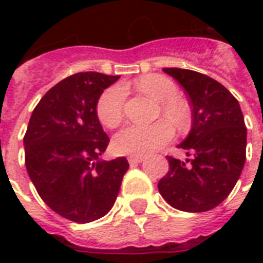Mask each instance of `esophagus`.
<instances>
[{
  "label": "esophagus",
  "instance_id": "1",
  "mask_svg": "<svg viewBox=\"0 0 263 263\" xmlns=\"http://www.w3.org/2000/svg\"><path fill=\"white\" fill-rule=\"evenodd\" d=\"M143 156H129L128 158V162H129V165H138V163H141L143 162Z\"/></svg>",
  "mask_w": 263,
  "mask_h": 263
}]
</instances>
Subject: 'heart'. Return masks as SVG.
<instances>
[{
    "label": "heart",
    "mask_w": 263,
    "mask_h": 263,
    "mask_svg": "<svg viewBox=\"0 0 263 263\" xmlns=\"http://www.w3.org/2000/svg\"><path fill=\"white\" fill-rule=\"evenodd\" d=\"M137 87L160 104V112L177 128L186 129L192 124V112L187 103L177 97L176 84L162 74H146L137 80ZM126 90L115 84L104 90L97 101V117L107 128H117L124 118ZM173 138V126L166 120L151 125H128L114 137L112 145L118 154L145 156L156 152Z\"/></svg>",
    "instance_id": "b5f03b06"
}]
</instances>
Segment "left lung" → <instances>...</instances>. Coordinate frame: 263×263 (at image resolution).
Wrapping results in <instances>:
<instances>
[{"instance_id":"1","label":"left lung","mask_w":263,"mask_h":263,"mask_svg":"<svg viewBox=\"0 0 263 263\" xmlns=\"http://www.w3.org/2000/svg\"><path fill=\"white\" fill-rule=\"evenodd\" d=\"M187 92L192 129L177 146L187 159L167 156L169 171L158 183L172 207L203 213L224 201L238 182L247 156V128L237 98L221 83L198 71L166 67Z\"/></svg>"}]
</instances>
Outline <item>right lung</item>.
Here are the masks:
<instances>
[{"mask_svg": "<svg viewBox=\"0 0 263 263\" xmlns=\"http://www.w3.org/2000/svg\"><path fill=\"white\" fill-rule=\"evenodd\" d=\"M120 76L76 73L52 87L28 124L25 166L41 198L54 213L79 224L112 209L129 163L103 160L109 138L97 117V101Z\"/></svg>", "mask_w": 263, "mask_h": 263, "instance_id": "right-lung-1", "label": "right lung"}]
</instances>
